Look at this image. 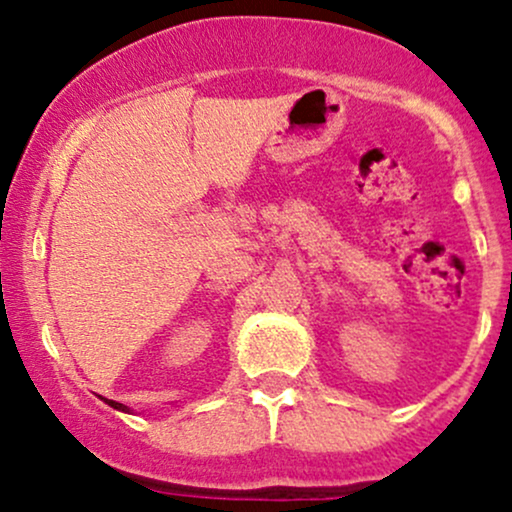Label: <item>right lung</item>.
<instances>
[{"mask_svg":"<svg viewBox=\"0 0 512 512\" xmlns=\"http://www.w3.org/2000/svg\"><path fill=\"white\" fill-rule=\"evenodd\" d=\"M108 404H110V407L120 409V411H127V409H125V404H120V402H113V399H108Z\"/></svg>","mask_w":512,"mask_h":512,"instance_id":"add662e5","label":"right lung"}]
</instances>
